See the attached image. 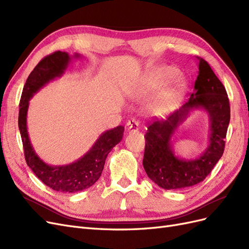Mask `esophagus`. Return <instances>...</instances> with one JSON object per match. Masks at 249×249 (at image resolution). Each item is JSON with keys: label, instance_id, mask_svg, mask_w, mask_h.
Returning <instances> with one entry per match:
<instances>
[{"label": "esophagus", "instance_id": "esophagus-1", "mask_svg": "<svg viewBox=\"0 0 249 249\" xmlns=\"http://www.w3.org/2000/svg\"><path fill=\"white\" fill-rule=\"evenodd\" d=\"M126 131L129 132H137L139 130V123L136 120H129L125 124Z\"/></svg>", "mask_w": 249, "mask_h": 249}]
</instances>
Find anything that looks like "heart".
I'll return each mask as SVG.
<instances>
[{"instance_id": "1", "label": "heart", "mask_w": 249, "mask_h": 249, "mask_svg": "<svg viewBox=\"0 0 249 249\" xmlns=\"http://www.w3.org/2000/svg\"><path fill=\"white\" fill-rule=\"evenodd\" d=\"M187 89V81L173 66L158 65L148 70L135 89L137 95L157 93L149 108L156 114H166L175 108Z\"/></svg>"}]
</instances>
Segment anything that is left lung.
<instances>
[{"label": "left lung", "instance_id": "obj_1", "mask_svg": "<svg viewBox=\"0 0 249 249\" xmlns=\"http://www.w3.org/2000/svg\"><path fill=\"white\" fill-rule=\"evenodd\" d=\"M197 64L198 76L189 101L166 119L149 124L144 136L143 167L154 183L166 190H182L202 182L224 152L231 118L227 90L206 60L197 57ZM195 108H203L209 115V144L196 160H186L174 154L171 138Z\"/></svg>", "mask_w": 249, "mask_h": 249}]
</instances>
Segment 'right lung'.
<instances>
[{
	"mask_svg": "<svg viewBox=\"0 0 249 249\" xmlns=\"http://www.w3.org/2000/svg\"><path fill=\"white\" fill-rule=\"evenodd\" d=\"M80 57V54L71 57L69 53L58 51L43 58L29 74L19 102L18 127L28 166L44 185L63 193L87 189L100 178L108 154L122 141L124 131L123 125L105 131L84 156L69 165H49L35 153L27 129L29 101L49 82L61 77L72 58Z\"/></svg>",
	"mask_w": 249,
	"mask_h": 249,
	"instance_id": "obj_1",
	"label": "right lung"
}]
</instances>
